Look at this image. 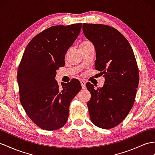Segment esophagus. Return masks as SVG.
<instances>
[{
  "label": "esophagus",
  "instance_id": "obj_1",
  "mask_svg": "<svg viewBox=\"0 0 155 155\" xmlns=\"http://www.w3.org/2000/svg\"><path fill=\"white\" fill-rule=\"evenodd\" d=\"M81 84L82 89H85L86 88V81L81 80Z\"/></svg>",
  "mask_w": 155,
  "mask_h": 155
}]
</instances>
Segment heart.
I'll return each mask as SVG.
<instances>
[{"label":"heart","instance_id":"b5f03b06","mask_svg":"<svg viewBox=\"0 0 155 155\" xmlns=\"http://www.w3.org/2000/svg\"><path fill=\"white\" fill-rule=\"evenodd\" d=\"M89 43H90V42H88V41H83V42H82L80 44V47H81V46H84L88 45V44H89Z\"/></svg>","mask_w":155,"mask_h":155}]
</instances>
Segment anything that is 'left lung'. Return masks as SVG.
Returning <instances> with one entry per match:
<instances>
[{
  "label": "left lung",
  "mask_w": 155,
  "mask_h": 155,
  "mask_svg": "<svg viewBox=\"0 0 155 155\" xmlns=\"http://www.w3.org/2000/svg\"><path fill=\"white\" fill-rule=\"evenodd\" d=\"M83 33L96 51L95 69L105 77L102 88L88 82L87 104L94 125L110 129L124 120L132 109L139 84V69L133 50L118 30L107 25L83 23Z\"/></svg>",
  "instance_id": "1"
}]
</instances>
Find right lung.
<instances>
[{
    "mask_svg": "<svg viewBox=\"0 0 155 155\" xmlns=\"http://www.w3.org/2000/svg\"><path fill=\"white\" fill-rule=\"evenodd\" d=\"M81 27L76 23L44 30L27 45L19 65V100L27 116L42 130H58L66 124L71 101L82 89L77 79L62 83L61 88L55 80Z\"/></svg>",
    "mask_w": 155,
    "mask_h": 155,
    "instance_id": "1",
    "label": "right lung"
}]
</instances>
